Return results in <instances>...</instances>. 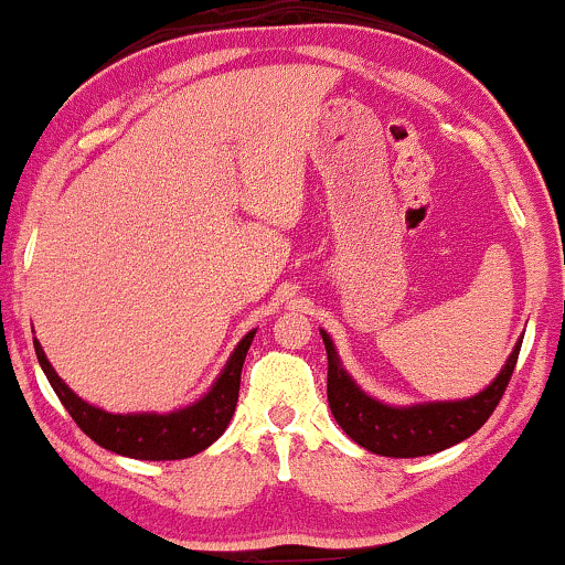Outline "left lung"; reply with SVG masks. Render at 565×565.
<instances>
[{
  "label": "left lung",
  "mask_w": 565,
  "mask_h": 565,
  "mask_svg": "<svg viewBox=\"0 0 565 565\" xmlns=\"http://www.w3.org/2000/svg\"><path fill=\"white\" fill-rule=\"evenodd\" d=\"M322 341L328 349V402L338 426L347 430L360 447L383 457L434 455L473 436L500 404L521 351L519 343L492 386L473 399L388 407V404L370 399L354 386V381L338 362L328 333H322Z\"/></svg>",
  "instance_id": "left-lung-1"
}]
</instances>
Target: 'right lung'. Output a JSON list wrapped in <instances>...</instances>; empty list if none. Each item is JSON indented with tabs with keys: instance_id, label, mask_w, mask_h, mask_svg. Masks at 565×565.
<instances>
[{
	"instance_id": "1",
	"label": "right lung",
	"mask_w": 565,
	"mask_h": 565,
	"mask_svg": "<svg viewBox=\"0 0 565 565\" xmlns=\"http://www.w3.org/2000/svg\"><path fill=\"white\" fill-rule=\"evenodd\" d=\"M254 330L237 343L232 351L227 367L218 375L214 388L192 407L169 415H110L78 399L73 391L60 381L52 364L46 362L42 347L33 341L39 364H42L46 381L55 388L57 399L68 409L76 426L99 447L110 452L135 457V460H182L211 447L235 415L237 394H241V370L248 354Z\"/></svg>"
}]
</instances>
